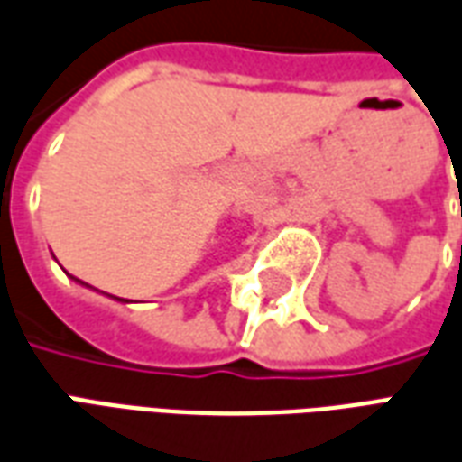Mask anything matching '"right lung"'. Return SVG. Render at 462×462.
Here are the masks:
<instances>
[{
	"label": "right lung",
	"mask_w": 462,
	"mask_h": 462,
	"mask_svg": "<svg viewBox=\"0 0 462 462\" xmlns=\"http://www.w3.org/2000/svg\"><path fill=\"white\" fill-rule=\"evenodd\" d=\"M76 282H79V280H76ZM81 284H84V282H81ZM116 300H118V297H116ZM118 301H123V300H118Z\"/></svg>",
	"instance_id": "1"
}]
</instances>
